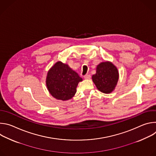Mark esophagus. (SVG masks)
I'll use <instances>...</instances> for the list:
<instances>
[{
  "label": "esophagus",
  "mask_w": 156,
  "mask_h": 156,
  "mask_svg": "<svg viewBox=\"0 0 156 156\" xmlns=\"http://www.w3.org/2000/svg\"><path fill=\"white\" fill-rule=\"evenodd\" d=\"M90 78H91V76L90 75H85L84 76V78L86 80H89Z\"/></svg>",
  "instance_id": "esophagus-1"
}]
</instances>
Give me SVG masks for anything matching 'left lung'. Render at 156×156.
Wrapping results in <instances>:
<instances>
[{
  "label": "left lung",
  "instance_id": "obj_1",
  "mask_svg": "<svg viewBox=\"0 0 156 156\" xmlns=\"http://www.w3.org/2000/svg\"><path fill=\"white\" fill-rule=\"evenodd\" d=\"M119 77L116 66L112 62H104L98 65L96 73L92 76V80L98 90L109 94L114 90Z\"/></svg>",
  "mask_w": 156,
  "mask_h": 156
}]
</instances>
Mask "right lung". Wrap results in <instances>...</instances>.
Returning <instances> with one entry per match:
<instances>
[{"mask_svg": "<svg viewBox=\"0 0 156 156\" xmlns=\"http://www.w3.org/2000/svg\"><path fill=\"white\" fill-rule=\"evenodd\" d=\"M82 81L83 79L67 64L57 62L48 72L46 86L54 98L66 101L74 96L78 83Z\"/></svg>", "mask_w": 156, "mask_h": 156, "instance_id": "obj_1", "label": "right lung"}]
</instances>
